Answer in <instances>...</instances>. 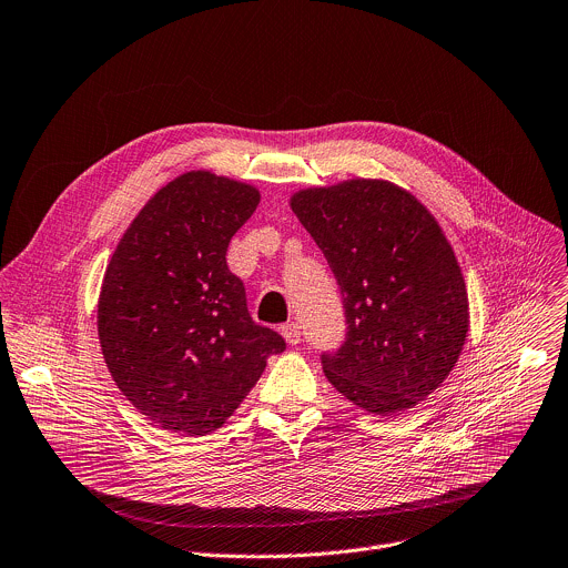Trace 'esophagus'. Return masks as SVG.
<instances>
[{
	"label": "esophagus",
	"mask_w": 568,
	"mask_h": 568,
	"mask_svg": "<svg viewBox=\"0 0 568 568\" xmlns=\"http://www.w3.org/2000/svg\"><path fill=\"white\" fill-rule=\"evenodd\" d=\"M281 334L285 336V341L290 345H296L301 341V325L298 323H287V325L281 327Z\"/></svg>",
	"instance_id": "obj_1"
}]
</instances>
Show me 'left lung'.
I'll return each instance as SVG.
<instances>
[{
	"label": "left lung",
	"instance_id": "8db88e82",
	"mask_svg": "<svg viewBox=\"0 0 568 568\" xmlns=\"http://www.w3.org/2000/svg\"><path fill=\"white\" fill-rule=\"evenodd\" d=\"M343 296L345 341L323 352L327 382L372 415H402L435 393L468 334V294L433 214L386 180L292 196Z\"/></svg>",
	"mask_w": 568,
	"mask_h": 568
}]
</instances>
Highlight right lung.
<instances>
[{
    "label": "right lung",
    "mask_w": 568,
    "mask_h": 568,
    "mask_svg": "<svg viewBox=\"0 0 568 568\" xmlns=\"http://www.w3.org/2000/svg\"><path fill=\"white\" fill-rule=\"evenodd\" d=\"M258 189L212 171L171 180L140 210L104 274L98 334L120 393L180 437L221 428L285 349L252 321L243 281L227 267L232 236Z\"/></svg>",
    "instance_id": "add662e5"
}]
</instances>
